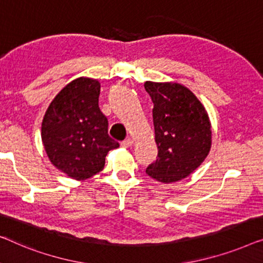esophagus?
<instances>
[{
	"mask_svg": "<svg viewBox=\"0 0 263 263\" xmlns=\"http://www.w3.org/2000/svg\"><path fill=\"white\" fill-rule=\"evenodd\" d=\"M121 145H123L124 147H130V146H132L133 145V140L131 139V138H127V139H125L123 143H121Z\"/></svg>",
	"mask_w": 263,
	"mask_h": 263,
	"instance_id": "1",
	"label": "esophagus"
}]
</instances>
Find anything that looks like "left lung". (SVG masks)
Masks as SVG:
<instances>
[{
    "mask_svg": "<svg viewBox=\"0 0 263 263\" xmlns=\"http://www.w3.org/2000/svg\"><path fill=\"white\" fill-rule=\"evenodd\" d=\"M154 102L157 160L146 174L163 183L190 176L204 162L212 144L209 114L197 96L180 83H144Z\"/></svg>",
    "mask_w": 263,
    "mask_h": 263,
    "instance_id": "8db88e82",
    "label": "left lung"
}]
</instances>
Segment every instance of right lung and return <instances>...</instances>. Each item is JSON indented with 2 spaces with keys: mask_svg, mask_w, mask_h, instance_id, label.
I'll use <instances>...</instances> for the list:
<instances>
[{
  "mask_svg": "<svg viewBox=\"0 0 263 263\" xmlns=\"http://www.w3.org/2000/svg\"><path fill=\"white\" fill-rule=\"evenodd\" d=\"M99 81L79 77L50 103L42 140L54 167L75 180L101 172L109 150L119 143L108 136V120L99 108Z\"/></svg>",
  "mask_w": 263,
  "mask_h": 263,
  "instance_id": "obj_1",
  "label": "right lung"
}]
</instances>
